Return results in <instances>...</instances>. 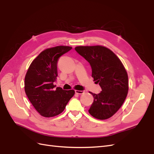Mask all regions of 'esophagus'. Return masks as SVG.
<instances>
[{"mask_svg": "<svg viewBox=\"0 0 154 154\" xmlns=\"http://www.w3.org/2000/svg\"><path fill=\"white\" fill-rule=\"evenodd\" d=\"M85 92L84 91H75V93L78 94H82Z\"/></svg>", "mask_w": 154, "mask_h": 154, "instance_id": "1", "label": "esophagus"}]
</instances>
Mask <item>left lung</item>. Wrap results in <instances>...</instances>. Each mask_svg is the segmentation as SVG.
I'll return each instance as SVG.
<instances>
[{"label":"left lung","instance_id":"8db88e82","mask_svg":"<svg viewBox=\"0 0 154 154\" xmlns=\"http://www.w3.org/2000/svg\"><path fill=\"white\" fill-rule=\"evenodd\" d=\"M75 50L90 63L92 77L101 88L97 94L90 92L94 101L88 112L98 119L112 117L128 94V75L123 65L112 51L103 46H78Z\"/></svg>","mask_w":154,"mask_h":154}]
</instances>
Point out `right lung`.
<instances>
[{
	"mask_svg": "<svg viewBox=\"0 0 154 154\" xmlns=\"http://www.w3.org/2000/svg\"><path fill=\"white\" fill-rule=\"evenodd\" d=\"M72 49L57 46L42 51L31 63L25 77L24 88L36 111L45 118L61 114L74 96V91L63 90L53 83L58 76V58Z\"/></svg>",
	"mask_w": 154,
	"mask_h": 154,
	"instance_id": "1",
	"label": "right lung"
}]
</instances>
